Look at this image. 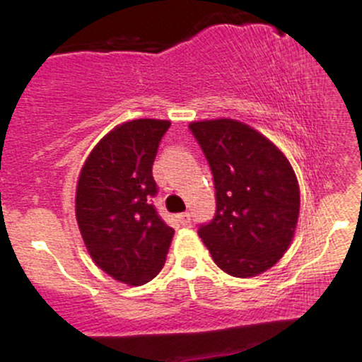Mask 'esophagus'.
Returning a JSON list of instances; mask_svg holds the SVG:
<instances>
[{
  "label": "esophagus",
  "instance_id": "1",
  "mask_svg": "<svg viewBox=\"0 0 362 362\" xmlns=\"http://www.w3.org/2000/svg\"><path fill=\"white\" fill-rule=\"evenodd\" d=\"M178 221H180L182 224H189L190 223V213L178 214Z\"/></svg>",
  "mask_w": 362,
  "mask_h": 362
}]
</instances>
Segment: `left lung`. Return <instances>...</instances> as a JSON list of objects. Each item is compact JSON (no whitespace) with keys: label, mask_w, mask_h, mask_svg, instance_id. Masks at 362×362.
<instances>
[{"label":"left lung","mask_w":362,"mask_h":362,"mask_svg":"<svg viewBox=\"0 0 362 362\" xmlns=\"http://www.w3.org/2000/svg\"><path fill=\"white\" fill-rule=\"evenodd\" d=\"M204 153L216 189V214L199 236L219 269L253 277L288 250L300 214V187L276 144L233 119L189 126Z\"/></svg>","instance_id":"8db88e82"}]
</instances>
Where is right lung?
I'll use <instances>...</instances> for the list:
<instances>
[{
    "label": "right lung",
    "instance_id": "add662e5",
    "mask_svg": "<svg viewBox=\"0 0 362 362\" xmlns=\"http://www.w3.org/2000/svg\"><path fill=\"white\" fill-rule=\"evenodd\" d=\"M168 120L120 124L93 148L76 187V221L95 264L129 286L146 284L163 269L173 238L151 197L153 163Z\"/></svg>",
    "mask_w": 362,
    "mask_h": 362
}]
</instances>
